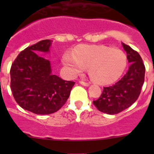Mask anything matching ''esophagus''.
<instances>
[{
  "mask_svg": "<svg viewBox=\"0 0 154 154\" xmlns=\"http://www.w3.org/2000/svg\"><path fill=\"white\" fill-rule=\"evenodd\" d=\"M80 83L81 85H83V86H89V83H86V82H84V81H82V80H80Z\"/></svg>",
  "mask_w": 154,
  "mask_h": 154,
  "instance_id": "obj_1",
  "label": "esophagus"
}]
</instances>
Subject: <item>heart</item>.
Listing matches in <instances>:
<instances>
[{
    "mask_svg": "<svg viewBox=\"0 0 154 154\" xmlns=\"http://www.w3.org/2000/svg\"><path fill=\"white\" fill-rule=\"evenodd\" d=\"M63 63L72 75L88 68L91 80L100 85L110 84L120 78L127 66L123 51L103 45H80L74 54H66Z\"/></svg>",
    "mask_w": 154,
    "mask_h": 154,
    "instance_id": "b5f03b06",
    "label": "heart"
}]
</instances>
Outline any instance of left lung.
Here are the masks:
<instances>
[{
	"label": "left lung",
	"instance_id": "left-lung-1",
	"mask_svg": "<svg viewBox=\"0 0 154 154\" xmlns=\"http://www.w3.org/2000/svg\"><path fill=\"white\" fill-rule=\"evenodd\" d=\"M130 63L128 71L119 81L109 87H103V92L93 104L99 111L109 115L121 112L136 101L144 81L145 67L137 51L122 43Z\"/></svg>",
	"mask_w": 154,
	"mask_h": 154
}]
</instances>
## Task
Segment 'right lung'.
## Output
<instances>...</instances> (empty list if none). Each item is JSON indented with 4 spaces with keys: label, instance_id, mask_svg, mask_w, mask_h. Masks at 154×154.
<instances>
[{
    "label": "right lung",
    "instance_id": "add662e5",
    "mask_svg": "<svg viewBox=\"0 0 154 154\" xmlns=\"http://www.w3.org/2000/svg\"><path fill=\"white\" fill-rule=\"evenodd\" d=\"M45 39L21 51L10 68V88L21 108L38 115L52 114L66 103L75 84L52 74L51 63L37 52H48Z\"/></svg>",
    "mask_w": 154,
    "mask_h": 154
}]
</instances>
